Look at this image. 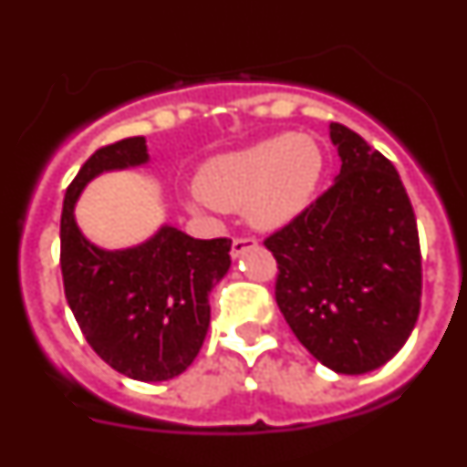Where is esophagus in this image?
<instances>
[{
	"mask_svg": "<svg viewBox=\"0 0 467 467\" xmlns=\"http://www.w3.org/2000/svg\"><path fill=\"white\" fill-rule=\"evenodd\" d=\"M253 247H257V241H254V238H234V243H231V257H243V254H245L247 250H253Z\"/></svg>",
	"mask_w": 467,
	"mask_h": 467,
	"instance_id": "34e87169",
	"label": "esophagus"
}]
</instances>
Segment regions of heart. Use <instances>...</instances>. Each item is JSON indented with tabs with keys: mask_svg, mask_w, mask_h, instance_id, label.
Listing matches in <instances>:
<instances>
[{
	"mask_svg": "<svg viewBox=\"0 0 467 467\" xmlns=\"http://www.w3.org/2000/svg\"><path fill=\"white\" fill-rule=\"evenodd\" d=\"M323 172V154L306 135H275L214 156L196 175L192 208L243 210L257 229L274 231L304 213Z\"/></svg>",
	"mask_w": 467,
	"mask_h": 467,
	"instance_id": "1",
	"label": "heart"
}]
</instances>
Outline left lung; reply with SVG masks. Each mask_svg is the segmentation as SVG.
I'll use <instances>...</instances> for the list:
<instances>
[{"label":"left lung","instance_id":"obj_1","mask_svg":"<svg viewBox=\"0 0 467 467\" xmlns=\"http://www.w3.org/2000/svg\"><path fill=\"white\" fill-rule=\"evenodd\" d=\"M334 184L264 245L278 262L275 301L301 346L337 374H367L410 339L420 308L416 217L398 171L329 123Z\"/></svg>","mask_w":467,"mask_h":467}]
</instances>
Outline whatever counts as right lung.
<instances>
[{"mask_svg":"<svg viewBox=\"0 0 467 467\" xmlns=\"http://www.w3.org/2000/svg\"><path fill=\"white\" fill-rule=\"evenodd\" d=\"M150 163L147 140L107 144L86 161L65 192L60 269L65 296L90 348L135 381H168L187 369L210 327L208 296L231 266L229 238L187 236L163 224L150 241L126 250L90 243L74 205L102 172Z\"/></svg>","mask_w":467,"mask_h":467,"instance_id":"1","label":"right lung"}]
</instances>
